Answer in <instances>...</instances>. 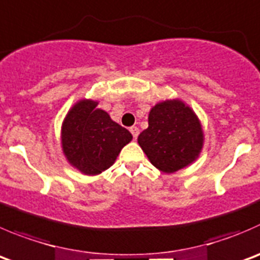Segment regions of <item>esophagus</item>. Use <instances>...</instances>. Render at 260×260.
<instances>
[{"mask_svg": "<svg viewBox=\"0 0 260 260\" xmlns=\"http://www.w3.org/2000/svg\"><path fill=\"white\" fill-rule=\"evenodd\" d=\"M129 131H131V133H132L133 138H137L138 135H140V129H138L137 127H135V125H133V127H131Z\"/></svg>", "mask_w": 260, "mask_h": 260, "instance_id": "obj_1", "label": "esophagus"}]
</instances>
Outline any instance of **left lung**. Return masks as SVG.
I'll return each mask as SVG.
<instances>
[{
    "instance_id": "obj_1",
    "label": "left lung",
    "mask_w": 260,
    "mask_h": 260,
    "mask_svg": "<svg viewBox=\"0 0 260 260\" xmlns=\"http://www.w3.org/2000/svg\"><path fill=\"white\" fill-rule=\"evenodd\" d=\"M137 141L156 169L173 174L200 157L205 133L198 115L185 102L166 99L151 108L148 127Z\"/></svg>"
}]
</instances>
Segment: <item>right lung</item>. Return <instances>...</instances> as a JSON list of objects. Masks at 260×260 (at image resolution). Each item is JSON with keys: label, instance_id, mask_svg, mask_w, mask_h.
I'll list each match as a JSON object with an SVG mask.
<instances>
[{"label": "right lung", "instance_id": "right-lung-1", "mask_svg": "<svg viewBox=\"0 0 260 260\" xmlns=\"http://www.w3.org/2000/svg\"><path fill=\"white\" fill-rule=\"evenodd\" d=\"M98 104V100H77L60 127V146L67 162L90 176L109 169L133 138Z\"/></svg>", "mask_w": 260, "mask_h": 260}]
</instances>
